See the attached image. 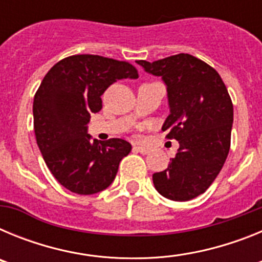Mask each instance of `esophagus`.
<instances>
[{"label":"esophagus","mask_w":262,"mask_h":262,"mask_svg":"<svg viewBox=\"0 0 262 262\" xmlns=\"http://www.w3.org/2000/svg\"><path fill=\"white\" fill-rule=\"evenodd\" d=\"M134 151L140 152V154H143V155H148L149 152H151V148L143 147V145H135V147H134Z\"/></svg>","instance_id":"obj_1"}]
</instances>
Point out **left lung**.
<instances>
[{
    "label": "left lung",
    "instance_id": "obj_1",
    "mask_svg": "<svg viewBox=\"0 0 262 262\" xmlns=\"http://www.w3.org/2000/svg\"><path fill=\"white\" fill-rule=\"evenodd\" d=\"M138 64L165 82L170 114L163 131L180 143L168 168L152 176L154 185L168 200L190 201L209 189L228 156L231 97L219 73L189 53Z\"/></svg>",
    "mask_w": 262,
    "mask_h": 262
}]
</instances>
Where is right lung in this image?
Returning <instances> with one entry per match:
<instances>
[{
  "instance_id": "obj_1",
  "label": "right lung",
  "mask_w": 262,
  "mask_h": 262,
  "mask_svg": "<svg viewBox=\"0 0 262 262\" xmlns=\"http://www.w3.org/2000/svg\"><path fill=\"white\" fill-rule=\"evenodd\" d=\"M127 61L98 55H73L48 71L34 97V131L48 169L72 193L89 195L114 181L131 144L123 139L92 140L90 114L102 108L101 96L122 78H138Z\"/></svg>"
}]
</instances>
